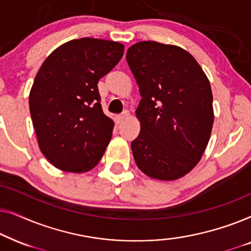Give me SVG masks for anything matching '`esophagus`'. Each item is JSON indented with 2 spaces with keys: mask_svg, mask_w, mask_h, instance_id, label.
I'll return each mask as SVG.
<instances>
[{
  "mask_svg": "<svg viewBox=\"0 0 251 251\" xmlns=\"http://www.w3.org/2000/svg\"><path fill=\"white\" fill-rule=\"evenodd\" d=\"M126 119H129V112L128 111H125L122 113V114H120L116 116V122L118 123H122L123 121H126Z\"/></svg>",
  "mask_w": 251,
  "mask_h": 251,
  "instance_id": "esophagus-1",
  "label": "esophagus"
}]
</instances>
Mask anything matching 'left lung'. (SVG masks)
I'll return each mask as SVG.
<instances>
[{
    "instance_id": "1",
    "label": "left lung",
    "mask_w": 251,
    "mask_h": 251,
    "mask_svg": "<svg viewBox=\"0 0 251 251\" xmlns=\"http://www.w3.org/2000/svg\"><path fill=\"white\" fill-rule=\"evenodd\" d=\"M126 58L142 96L133 159L151 178L178 179L197 166L210 138V82L194 57L177 46L142 41Z\"/></svg>"
}]
</instances>
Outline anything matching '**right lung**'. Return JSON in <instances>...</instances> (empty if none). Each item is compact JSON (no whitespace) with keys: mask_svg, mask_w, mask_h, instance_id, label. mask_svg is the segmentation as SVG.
Returning <instances> with one entry per match:
<instances>
[{"mask_svg":"<svg viewBox=\"0 0 251 251\" xmlns=\"http://www.w3.org/2000/svg\"><path fill=\"white\" fill-rule=\"evenodd\" d=\"M114 41L72 40L44 60L29 92V111L43 155L58 169L83 173L97 166L114 122L102 112L98 81L123 56Z\"/></svg>","mask_w":251,"mask_h":251,"instance_id":"add662e5","label":"right lung"}]
</instances>
